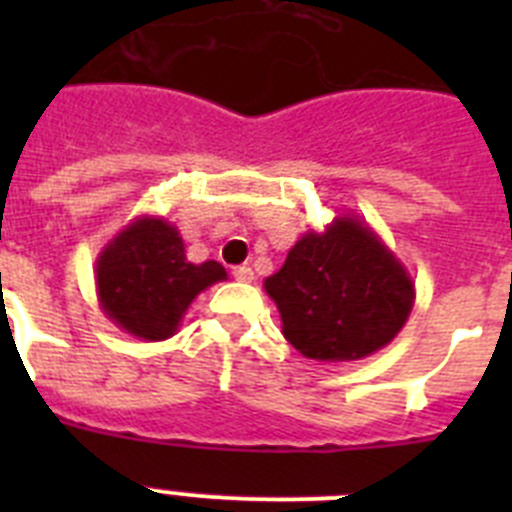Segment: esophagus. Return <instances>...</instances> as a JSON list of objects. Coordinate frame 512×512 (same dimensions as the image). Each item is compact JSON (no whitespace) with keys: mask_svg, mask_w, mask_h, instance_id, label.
<instances>
[{"mask_svg":"<svg viewBox=\"0 0 512 512\" xmlns=\"http://www.w3.org/2000/svg\"><path fill=\"white\" fill-rule=\"evenodd\" d=\"M233 277L238 279V282H253V269L251 266H235Z\"/></svg>","mask_w":512,"mask_h":512,"instance_id":"34e87169","label":"esophagus"}]
</instances>
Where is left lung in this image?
<instances>
[{
    "label": "left lung",
    "mask_w": 512,
    "mask_h": 512,
    "mask_svg": "<svg viewBox=\"0 0 512 512\" xmlns=\"http://www.w3.org/2000/svg\"><path fill=\"white\" fill-rule=\"evenodd\" d=\"M266 295L282 333L305 359L356 361L377 354L408 323L415 282L359 215H338L289 248Z\"/></svg>",
    "instance_id": "1"
}]
</instances>
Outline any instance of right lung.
<instances>
[{
	"label": "right lung",
	"mask_w": 512,
	"mask_h": 512,
	"mask_svg": "<svg viewBox=\"0 0 512 512\" xmlns=\"http://www.w3.org/2000/svg\"><path fill=\"white\" fill-rule=\"evenodd\" d=\"M223 279H228L223 264H192L176 225L156 215L135 217L94 264L99 307L140 341L174 336L194 297Z\"/></svg>",
	"instance_id": "obj_1"
}]
</instances>
